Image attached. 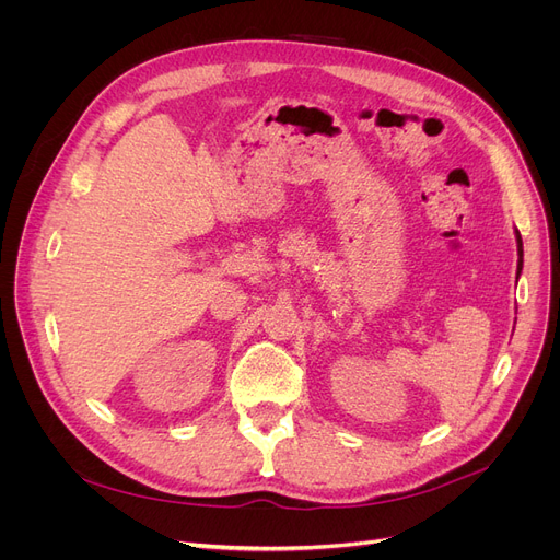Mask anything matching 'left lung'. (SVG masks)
<instances>
[{
  "label": "left lung",
  "mask_w": 560,
  "mask_h": 560,
  "mask_svg": "<svg viewBox=\"0 0 560 560\" xmlns=\"http://www.w3.org/2000/svg\"><path fill=\"white\" fill-rule=\"evenodd\" d=\"M515 238H517V256H520V260H517V277H520V272H522V235H520V231H515Z\"/></svg>",
  "instance_id": "8db88e82"
}]
</instances>
